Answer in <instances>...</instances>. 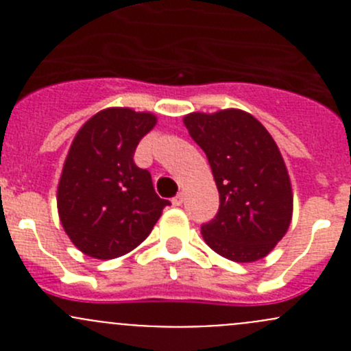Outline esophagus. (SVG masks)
<instances>
[{
	"label": "esophagus",
	"mask_w": 351,
	"mask_h": 351,
	"mask_svg": "<svg viewBox=\"0 0 351 351\" xmlns=\"http://www.w3.org/2000/svg\"><path fill=\"white\" fill-rule=\"evenodd\" d=\"M171 204L175 205V207H180V205L183 204V192H180L178 195L176 197H173V200H171Z\"/></svg>",
	"instance_id": "esophagus-1"
}]
</instances>
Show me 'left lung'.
I'll list each match as a JSON object with an SVG mask.
<instances>
[{"label": "left lung", "instance_id": "left-lung-1", "mask_svg": "<svg viewBox=\"0 0 351 351\" xmlns=\"http://www.w3.org/2000/svg\"><path fill=\"white\" fill-rule=\"evenodd\" d=\"M183 123L204 149L219 190V210L202 226L205 243L238 263L261 260L292 221V186L267 129L238 108L193 112Z\"/></svg>", "mask_w": 351, "mask_h": 351}]
</instances>
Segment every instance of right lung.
Instances as JSON below:
<instances>
[{
    "mask_svg": "<svg viewBox=\"0 0 351 351\" xmlns=\"http://www.w3.org/2000/svg\"><path fill=\"white\" fill-rule=\"evenodd\" d=\"M156 117L130 108H105L74 137L58 186L61 224L74 246L112 260L139 246L168 200L156 195L151 173L134 162L139 141Z\"/></svg>",
    "mask_w": 351,
    "mask_h": 351,
    "instance_id": "add662e5",
    "label": "right lung"
}]
</instances>
